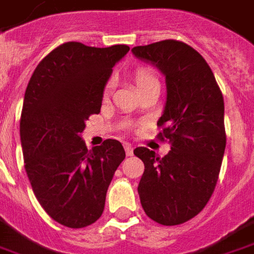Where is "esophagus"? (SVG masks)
<instances>
[{"label":"esophagus","instance_id":"34e87169","mask_svg":"<svg viewBox=\"0 0 254 254\" xmlns=\"http://www.w3.org/2000/svg\"><path fill=\"white\" fill-rule=\"evenodd\" d=\"M125 150L127 156H132V154H134V148H132V146H131L129 143H125Z\"/></svg>","mask_w":254,"mask_h":254}]
</instances>
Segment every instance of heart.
<instances>
[{"mask_svg": "<svg viewBox=\"0 0 254 254\" xmlns=\"http://www.w3.org/2000/svg\"><path fill=\"white\" fill-rule=\"evenodd\" d=\"M134 83L136 85V89L138 91H142L144 88H148V87H152V85H159V80L154 75V72L150 70L148 68H138V69L134 72ZM112 85H114V81L110 80L108 83L106 84V88H104V98H108V95L111 92Z\"/></svg>", "mask_w": 254, "mask_h": 254, "instance_id": "b5f03b06", "label": "heart"}]
</instances>
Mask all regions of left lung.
I'll return each mask as SVG.
<instances>
[{
  "mask_svg": "<svg viewBox=\"0 0 254 254\" xmlns=\"http://www.w3.org/2000/svg\"><path fill=\"white\" fill-rule=\"evenodd\" d=\"M166 77L167 98L158 120L163 158L146 147L134 154L144 163L138 186L144 213L158 224H184L206 206L218 181L226 146L224 98L210 66L188 44L177 40L132 48Z\"/></svg>",
  "mask_w": 254,
  "mask_h": 254,
  "instance_id": "1",
  "label": "left lung"
}]
</instances>
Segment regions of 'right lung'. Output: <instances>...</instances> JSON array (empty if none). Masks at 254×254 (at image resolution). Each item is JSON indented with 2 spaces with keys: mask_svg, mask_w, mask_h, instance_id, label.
<instances>
[{
  "mask_svg": "<svg viewBox=\"0 0 254 254\" xmlns=\"http://www.w3.org/2000/svg\"><path fill=\"white\" fill-rule=\"evenodd\" d=\"M128 51L64 43L40 62L26 87L20 122L26 174L44 210L68 228L100 218L126 158L119 140L88 150L81 132L89 116L100 112L112 68Z\"/></svg>",
  "mask_w": 254,
  "mask_h": 254,
  "instance_id": "right-lung-1",
  "label": "right lung"
}]
</instances>
